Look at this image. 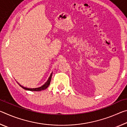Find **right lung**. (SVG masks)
I'll list each match as a JSON object with an SVG mask.
<instances>
[{"label":"right lung","instance_id":"add662e5","mask_svg":"<svg viewBox=\"0 0 127 127\" xmlns=\"http://www.w3.org/2000/svg\"><path fill=\"white\" fill-rule=\"evenodd\" d=\"M51 76H52V74L50 75V76L49 77V78L48 79V80L45 83L44 85H43L42 86H41L40 87H37V88H33V89H31V88H27L25 87H23L22 86H21V85H20V86L23 88V89L26 90H29V91H42V90H45L48 87V86L50 85V81H51Z\"/></svg>","mask_w":127,"mask_h":127}]
</instances>
